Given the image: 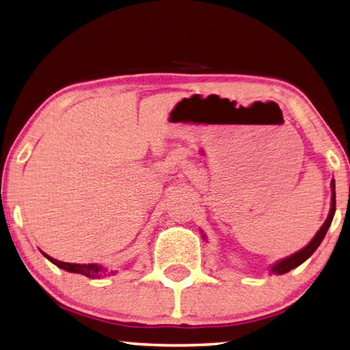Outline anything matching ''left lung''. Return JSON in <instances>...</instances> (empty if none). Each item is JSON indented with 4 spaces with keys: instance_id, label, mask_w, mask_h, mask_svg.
<instances>
[{
    "instance_id": "1",
    "label": "left lung",
    "mask_w": 350,
    "mask_h": 350,
    "mask_svg": "<svg viewBox=\"0 0 350 350\" xmlns=\"http://www.w3.org/2000/svg\"><path fill=\"white\" fill-rule=\"evenodd\" d=\"M330 187H332V200H330V211H329L326 221L323 223L320 230L317 232L315 237L312 238V241L308 244V246L303 247L301 250H298L297 254H293L291 256H287V258H284V260H280L278 262H275V265L271 267V273H277V275L287 273L289 271H292V269H295L299 265H303V262L315 252L318 246H320L323 238L327 234L329 226H330V223H332L334 215H335V181L334 180H332V183H330Z\"/></svg>"
}]
</instances>
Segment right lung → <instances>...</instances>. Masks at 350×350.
Segmentation results:
<instances>
[{
  "label": "right lung",
  "mask_w": 350,
  "mask_h": 350,
  "mask_svg": "<svg viewBox=\"0 0 350 350\" xmlns=\"http://www.w3.org/2000/svg\"><path fill=\"white\" fill-rule=\"evenodd\" d=\"M42 255H44L49 261H52L53 265L58 266L59 269H64V271L72 272V273H81V275H85V277H89V278H101L103 275L115 273L113 271H110V273H107L106 269H103L101 266H98V265H75V262L58 261V260L52 258V256H49L44 252H42Z\"/></svg>",
  "instance_id": "right-lung-1"
}]
</instances>
